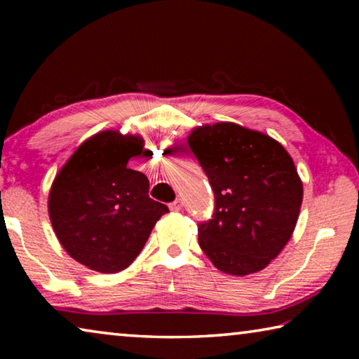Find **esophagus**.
<instances>
[{
    "mask_svg": "<svg viewBox=\"0 0 359 359\" xmlns=\"http://www.w3.org/2000/svg\"><path fill=\"white\" fill-rule=\"evenodd\" d=\"M182 208H184V203H182V199H175V201L169 204V209H171L172 212H179V210H182Z\"/></svg>",
    "mask_w": 359,
    "mask_h": 359,
    "instance_id": "esophagus-1",
    "label": "esophagus"
}]
</instances>
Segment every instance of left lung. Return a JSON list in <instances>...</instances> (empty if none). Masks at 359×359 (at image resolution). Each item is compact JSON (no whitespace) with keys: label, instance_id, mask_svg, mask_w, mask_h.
<instances>
[{"label":"left lung","instance_id":"left-lung-1","mask_svg":"<svg viewBox=\"0 0 359 359\" xmlns=\"http://www.w3.org/2000/svg\"><path fill=\"white\" fill-rule=\"evenodd\" d=\"M209 179L214 214L198 223V241L217 269L247 276L271 263L293 234L302 182L280 144L228 123L205 125L188 137Z\"/></svg>","mask_w":359,"mask_h":359}]
</instances>
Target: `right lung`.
<instances>
[{
  "instance_id": "1",
  "label": "right lung",
  "mask_w": 359,
  "mask_h": 359,
  "mask_svg": "<svg viewBox=\"0 0 359 359\" xmlns=\"http://www.w3.org/2000/svg\"><path fill=\"white\" fill-rule=\"evenodd\" d=\"M144 141L102 131L85 141L53 180L48 215L60 244L90 269L114 274L128 267L168 205L149 196L147 175L128 160Z\"/></svg>"
}]
</instances>
